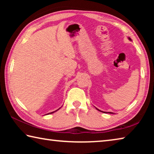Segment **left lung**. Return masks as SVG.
Returning a JSON list of instances; mask_svg holds the SVG:
<instances>
[{"label": "left lung", "instance_id": "obj_1", "mask_svg": "<svg viewBox=\"0 0 154 154\" xmlns=\"http://www.w3.org/2000/svg\"><path fill=\"white\" fill-rule=\"evenodd\" d=\"M128 38H129V40H130V41H131V38H129V37H128ZM97 109V110H98V111H101L100 110H99V109ZM101 112H103V113H106V112H104V111H101ZM106 113H111V112H106Z\"/></svg>", "mask_w": 154, "mask_h": 154}]
</instances>
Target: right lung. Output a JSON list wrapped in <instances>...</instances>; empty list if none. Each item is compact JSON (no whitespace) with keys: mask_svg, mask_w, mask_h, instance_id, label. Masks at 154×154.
Here are the masks:
<instances>
[{"mask_svg":"<svg viewBox=\"0 0 154 154\" xmlns=\"http://www.w3.org/2000/svg\"><path fill=\"white\" fill-rule=\"evenodd\" d=\"M58 110H56V111H58ZM55 111H54V112H51V113H50V114H51V113H54V112H55ZM48 114H49V113H48Z\"/></svg>","mask_w":154,"mask_h":154,"instance_id":"obj_1","label":"right lung"}]
</instances>
